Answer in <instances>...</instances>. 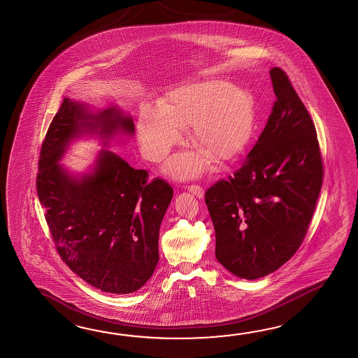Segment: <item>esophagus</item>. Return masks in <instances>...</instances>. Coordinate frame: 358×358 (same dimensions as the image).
I'll use <instances>...</instances> for the list:
<instances>
[{"mask_svg": "<svg viewBox=\"0 0 358 358\" xmlns=\"http://www.w3.org/2000/svg\"><path fill=\"white\" fill-rule=\"evenodd\" d=\"M187 190L190 191L191 194L195 195L196 198L201 199L204 196V190H203V187L199 186V185H191V186H189Z\"/></svg>", "mask_w": 358, "mask_h": 358, "instance_id": "1", "label": "esophagus"}]
</instances>
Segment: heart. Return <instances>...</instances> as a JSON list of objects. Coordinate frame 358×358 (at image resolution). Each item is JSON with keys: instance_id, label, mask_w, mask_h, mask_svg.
<instances>
[{"instance_id": "heart-1", "label": "heart", "mask_w": 358, "mask_h": 358, "mask_svg": "<svg viewBox=\"0 0 358 358\" xmlns=\"http://www.w3.org/2000/svg\"><path fill=\"white\" fill-rule=\"evenodd\" d=\"M252 95L229 80H210L176 88L159 109L143 105L137 120L138 145L146 159L160 162L190 126L195 150L175 155L166 171L176 178L203 175L213 158L227 160L238 152L255 129Z\"/></svg>"}]
</instances>
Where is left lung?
<instances>
[{
  "label": "left lung",
  "instance_id": "obj_1",
  "mask_svg": "<svg viewBox=\"0 0 358 358\" xmlns=\"http://www.w3.org/2000/svg\"><path fill=\"white\" fill-rule=\"evenodd\" d=\"M270 76L276 101L258 141L229 180L206 192L215 258L247 280L272 273L301 247L324 177L308 111L282 69Z\"/></svg>",
  "mask_w": 358,
  "mask_h": 358
}]
</instances>
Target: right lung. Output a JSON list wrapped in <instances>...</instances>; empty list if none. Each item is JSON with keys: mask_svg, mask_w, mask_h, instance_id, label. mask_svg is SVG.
Masks as SVG:
<instances>
[{"mask_svg": "<svg viewBox=\"0 0 358 358\" xmlns=\"http://www.w3.org/2000/svg\"><path fill=\"white\" fill-rule=\"evenodd\" d=\"M131 115L64 99L41 148L37 194L56 249L87 284L111 294L143 287L159 261V229L173 196L166 181H148L115 152L103 149L90 171L73 175L62 163L69 145L97 136L103 148L115 135L132 137Z\"/></svg>", "mask_w": 358, "mask_h": 358, "instance_id": "obj_1", "label": "right lung"}]
</instances>
